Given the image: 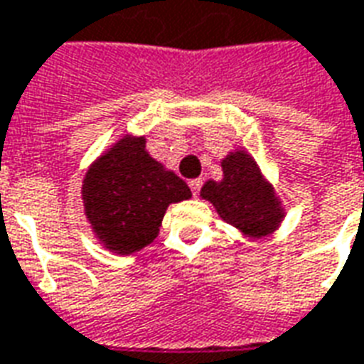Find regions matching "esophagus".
<instances>
[{"label":"esophagus","instance_id":"1","mask_svg":"<svg viewBox=\"0 0 364 364\" xmlns=\"http://www.w3.org/2000/svg\"><path fill=\"white\" fill-rule=\"evenodd\" d=\"M188 184H190V190H192L193 196H198V193H200L201 184H203V182H201L200 178H193V180H190V182H188Z\"/></svg>","mask_w":364,"mask_h":364}]
</instances>
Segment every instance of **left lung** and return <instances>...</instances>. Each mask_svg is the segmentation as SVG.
<instances>
[{"mask_svg": "<svg viewBox=\"0 0 364 364\" xmlns=\"http://www.w3.org/2000/svg\"><path fill=\"white\" fill-rule=\"evenodd\" d=\"M201 198L211 201L223 221L242 230L246 237H266L285 217L272 184H267L246 151L227 155L223 161V180L205 182Z\"/></svg>", "mask_w": 364, "mask_h": 364, "instance_id": "obj_1", "label": "left lung"}]
</instances>
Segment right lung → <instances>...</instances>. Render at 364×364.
I'll use <instances>...</instances> for the list:
<instances>
[{
	"label": "right lung",
	"instance_id": "add662e5",
	"mask_svg": "<svg viewBox=\"0 0 364 364\" xmlns=\"http://www.w3.org/2000/svg\"><path fill=\"white\" fill-rule=\"evenodd\" d=\"M81 193L97 238L122 256L153 242L166 208L192 198L184 180L145 151V137L132 135L91 164Z\"/></svg>",
	"mask_w": 364,
	"mask_h": 364
}]
</instances>
